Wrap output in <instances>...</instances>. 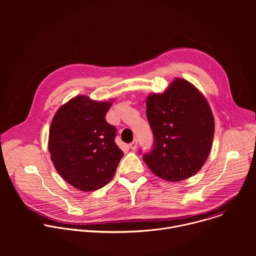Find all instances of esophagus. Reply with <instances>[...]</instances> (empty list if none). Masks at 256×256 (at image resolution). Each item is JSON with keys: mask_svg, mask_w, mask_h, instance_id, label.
I'll return each mask as SVG.
<instances>
[{"mask_svg": "<svg viewBox=\"0 0 256 256\" xmlns=\"http://www.w3.org/2000/svg\"><path fill=\"white\" fill-rule=\"evenodd\" d=\"M136 147H138V140H134L130 144V148L134 151V150L136 149Z\"/></svg>", "mask_w": 256, "mask_h": 256, "instance_id": "esophagus-1", "label": "esophagus"}]
</instances>
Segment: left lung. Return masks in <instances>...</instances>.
Instances as JSON below:
<instances>
[{"label": "left lung", "instance_id": "8db88e82", "mask_svg": "<svg viewBox=\"0 0 256 256\" xmlns=\"http://www.w3.org/2000/svg\"><path fill=\"white\" fill-rule=\"evenodd\" d=\"M146 114L154 134L152 150L142 156L150 170L167 181L198 172L214 132L210 107L198 89L177 78L164 93L148 96Z\"/></svg>", "mask_w": 256, "mask_h": 256}]
</instances>
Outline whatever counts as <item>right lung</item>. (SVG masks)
<instances>
[{"mask_svg":"<svg viewBox=\"0 0 256 256\" xmlns=\"http://www.w3.org/2000/svg\"><path fill=\"white\" fill-rule=\"evenodd\" d=\"M112 102L80 95L56 112L50 130L48 151L58 174L82 192L106 186L124 152L116 144V126L105 116Z\"/></svg>","mask_w":256,"mask_h":256,"instance_id":"add662e5","label":"right lung"}]
</instances>
